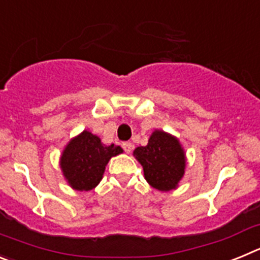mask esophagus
I'll use <instances>...</instances> for the list:
<instances>
[{
	"mask_svg": "<svg viewBox=\"0 0 260 260\" xmlns=\"http://www.w3.org/2000/svg\"><path fill=\"white\" fill-rule=\"evenodd\" d=\"M122 148H123V151H125L126 153H130V152H132V150H133V144L130 143V142H123Z\"/></svg>",
	"mask_w": 260,
	"mask_h": 260,
	"instance_id": "34e87169",
	"label": "esophagus"
}]
</instances>
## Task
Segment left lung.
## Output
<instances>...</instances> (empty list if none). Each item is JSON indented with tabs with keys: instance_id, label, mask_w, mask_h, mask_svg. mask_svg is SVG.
Segmentation results:
<instances>
[{
	"instance_id": "8db88e82",
	"label": "left lung",
	"mask_w": 260,
	"mask_h": 260,
	"mask_svg": "<svg viewBox=\"0 0 260 260\" xmlns=\"http://www.w3.org/2000/svg\"><path fill=\"white\" fill-rule=\"evenodd\" d=\"M134 156L141 162L147 182L160 191L176 189L185 173V153L176 138L156 130L148 144L138 147Z\"/></svg>"
}]
</instances>
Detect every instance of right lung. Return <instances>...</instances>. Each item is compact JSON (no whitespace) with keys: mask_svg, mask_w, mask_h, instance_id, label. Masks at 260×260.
<instances>
[{"mask_svg":"<svg viewBox=\"0 0 260 260\" xmlns=\"http://www.w3.org/2000/svg\"><path fill=\"white\" fill-rule=\"evenodd\" d=\"M122 152L119 146H104L100 138L83 132L74 138L61 156L63 176L74 189L88 191L98 186L110 157Z\"/></svg>","mask_w":260,"mask_h":260,"instance_id":"add662e5","label":"right lung"}]
</instances>
